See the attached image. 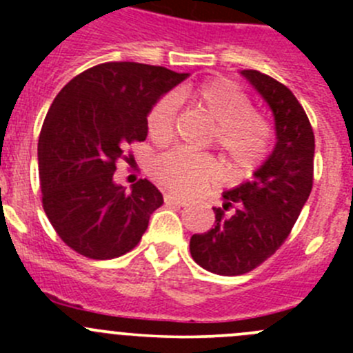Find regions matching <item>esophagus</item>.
I'll return each instance as SVG.
<instances>
[{
	"instance_id": "esophagus-1",
	"label": "esophagus",
	"mask_w": 353,
	"mask_h": 353,
	"mask_svg": "<svg viewBox=\"0 0 353 353\" xmlns=\"http://www.w3.org/2000/svg\"><path fill=\"white\" fill-rule=\"evenodd\" d=\"M163 199H165L167 205H179V206L188 205V199L186 198L177 196V194H174V193H165V194H163Z\"/></svg>"
}]
</instances>
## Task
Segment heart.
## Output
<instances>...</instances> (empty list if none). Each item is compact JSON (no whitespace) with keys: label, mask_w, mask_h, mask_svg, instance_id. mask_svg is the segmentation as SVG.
Listing matches in <instances>:
<instances>
[{"label":"heart","mask_w":353,"mask_h":353,"mask_svg":"<svg viewBox=\"0 0 353 353\" xmlns=\"http://www.w3.org/2000/svg\"><path fill=\"white\" fill-rule=\"evenodd\" d=\"M176 101L199 109L215 124L213 147L222 154L232 174L249 172L265 157L272 137L270 124L251 110L249 99L230 80L212 78L196 87H181L174 95L159 99L147 116L148 133L159 143L172 138ZM152 174L169 190L193 194L219 181L220 167L208 155L169 150L157 157Z\"/></svg>","instance_id":"b5f03b06"}]
</instances>
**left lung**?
Segmentation results:
<instances>
[{
  "mask_svg": "<svg viewBox=\"0 0 353 353\" xmlns=\"http://www.w3.org/2000/svg\"><path fill=\"white\" fill-rule=\"evenodd\" d=\"M241 74L272 110L276 143L251 181L222 194V208H213L215 225L190 241L194 261L223 276L251 272L285 243L314 172V133L295 95L256 70Z\"/></svg>",
  "mask_w": 353,
  "mask_h": 353,
  "instance_id": "obj_1",
  "label": "left lung"
}]
</instances>
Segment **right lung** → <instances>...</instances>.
Instances as JSON below:
<instances>
[{
  "instance_id": "1",
  "label": "right lung",
  "mask_w": 353,
  "mask_h": 353,
  "mask_svg": "<svg viewBox=\"0 0 353 353\" xmlns=\"http://www.w3.org/2000/svg\"><path fill=\"white\" fill-rule=\"evenodd\" d=\"M188 77L163 66L102 63L74 77L52 101L37 148L42 206L78 254L112 259L140 243L162 193L147 179L128 193L114 183L116 162L128 145L147 138L155 102Z\"/></svg>"
}]
</instances>
